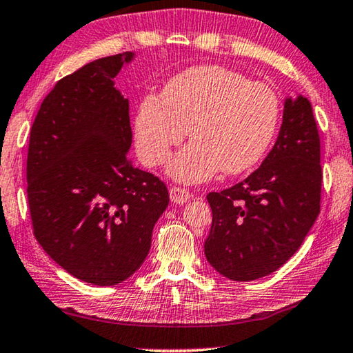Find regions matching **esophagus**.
Listing matches in <instances>:
<instances>
[{
    "label": "esophagus",
    "mask_w": 353,
    "mask_h": 353,
    "mask_svg": "<svg viewBox=\"0 0 353 353\" xmlns=\"http://www.w3.org/2000/svg\"><path fill=\"white\" fill-rule=\"evenodd\" d=\"M170 196H171V201L174 203V204H183V203H187L188 199L192 198V193L188 192L187 188L172 185L170 188Z\"/></svg>",
    "instance_id": "1"
}]
</instances>
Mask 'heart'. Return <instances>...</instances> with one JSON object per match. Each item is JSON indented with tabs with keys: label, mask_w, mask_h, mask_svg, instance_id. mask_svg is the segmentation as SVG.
I'll list each match as a JSON object with an SVG mask.
<instances>
[{
	"label": "heart",
	"mask_w": 353,
	"mask_h": 353,
	"mask_svg": "<svg viewBox=\"0 0 353 353\" xmlns=\"http://www.w3.org/2000/svg\"><path fill=\"white\" fill-rule=\"evenodd\" d=\"M281 101L265 82H250L222 66H193L165 83L161 98L147 94L134 115L136 149L144 165L170 160L185 139L193 143L170 165L182 182H201L219 170L241 174L256 165L274 138Z\"/></svg>",
	"instance_id": "heart-1"
}]
</instances>
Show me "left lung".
I'll return each instance as SVG.
<instances>
[{"instance_id": "1", "label": "left lung", "mask_w": 353, "mask_h": 353, "mask_svg": "<svg viewBox=\"0 0 353 353\" xmlns=\"http://www.w3.org/2000/svg\"><path fill=\"white\" fill-rule=\"evenodd\" d=\"M323 172L311 103L288 98L277 141L259 170L208 193L212 227L204 255L231 281H255L292 259L320 212Z\"/></svg>"}]
</instances>
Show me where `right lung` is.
Instances as JSON below:
<instances>
[{"mask_svg": "<svg viewBox=\"0 0 353 353\" xmlns=\"http://www.w3.org/2000/svg\"><path fill=\"white\" fill-rule=\"evenodd\" d=\"M131 57H104L60 79L30 133L34 238L63 270L92 285H117L143 265L170 203L165 182L126 157L130 104L114 77Z\"/></svg>", "mask_w": 353, "mask_h": 353, "instance_id": "1", "label": "right lung"}]
</instances>
